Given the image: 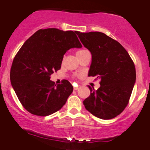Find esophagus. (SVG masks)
Returning <instances> with one entry per match:
<instances>
[{"label": "esophagus", "mask_w": 150, "mask_h": 150, "mask_svg": "<svg viewBox=\"0 0 150 150\" xmlns=\"http://www.w3.org/2000/svg\"><path fill=\"white\" fill-rule=\"evenodd\" d=\"M73 89H74V90H77L78 89H80V87H79V86H77V87H74Z\"/></svg>", "instance_id": "obj_1"}]
</instances>
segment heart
Instances as JSON below:
<instances>
[{
  "label": "heart",
  "instance_id": "heart-1",
  "mask_svg": "<svg viewBox=\"0 0 150 150\" xmlns=\"http://www.w3.org/2000/svg\"><path fill=\"white\" fill-rule=\"evenodd\" d=\"M85 51H87V50L85 49H82V50H79V51H77L76 52V56H80V54H82V53H83L84 52H85Z\"/></svg>",
  "mask_w": 150,
  "mask_h": 150
}]
</instances>
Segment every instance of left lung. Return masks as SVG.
Listing matches in <instances>:
<instances>
[{
  "mask_svg": "<svg viewBox=\"0 0 150 150\" xmlns=\"http://www.w3.org/2000/svg\"><path fill=\"white\" fill-rule=\"evenodd\" d=\"M92 53L89 76L100 80V87L89 86L90 95L84 100L86 109L101 119L119 115L128 104L136 80L133 61L123 46L99 32L77 34Z\"/></svg>",
  "mask_w": 150,
  "mask_h": 150,
  "instance_id": "8db88e82",
  "label": "left lung"
}]
</instances>
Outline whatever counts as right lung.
Here are the masks:
<instances>
[{"mask_svg":"<svg viewBox=\"0 0 150 150\" xmlns=\"http://www.w3.org/2000/svg\"><path fill=\"white\" fill-rule=\"evenodd\" d=\"M77 31L56 28L39 30L17 53L10 70V81L24 108L46 116L63 107L73 91L68 80L55 85L51 75L61 69L63 56L72 48H81Z\"/></svg>","mask_w":150,"mask_h":150,"instance_id":"right-lung-1","label":"right lung"}]
</instances>
